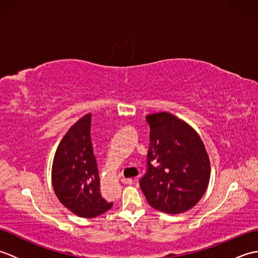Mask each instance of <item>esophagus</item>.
Segmentation results:
<instances>
[{"mask_svg": "<svg viewBox=\"0 0 258 258\" xmlns=\"http://www.w3.org/2000/svg\"><path fill=\"white\" fill-rule=\"evenodd\" d=\"M120 182H122L123 184H126V185H131L133 183V179L132 178H122L120 179Z\"/></svg>", "mask_w": 258, "mask_h": 258, "instance_id": "esophagus-1", "label": "esophagus"}]
</instances>
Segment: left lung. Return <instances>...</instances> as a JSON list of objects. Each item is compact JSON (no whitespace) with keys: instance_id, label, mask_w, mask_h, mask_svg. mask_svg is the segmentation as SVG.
<instances>
[{"instance_id":"obj_1","label":"left lung","mask_w":258,"mask_h":258,"mask_svg":"<svg viewBox=\"0 0 258 258\" xmlns=\"http://www.w3.org/2000/svg\"><path fill=\"white\" fill-rule=\"evenodd\" d=\"M92 114L83 115L59 142L52 164V185L58 201L80 217L111 210L100 193V175L91 139Z\"/></svg>"}]
</instances>
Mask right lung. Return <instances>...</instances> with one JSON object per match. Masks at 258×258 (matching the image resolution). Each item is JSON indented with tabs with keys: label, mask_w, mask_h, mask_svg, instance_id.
<instances>
[{
	"label": "right lung",
	"mask_w": 258,
	"mask_h": 258,
	"mask_svg": "<svg viewBox=\"0 0 258 258\" xmlns=\"http://www.w3.org/2000/svg\"><path fill=\"white\" fill-rule=\"evenodd\" d=\"M147 173L140 187L149 204L167 214L193 208L204 196L211 177L210 157L199 133L167 112L149 114Z\"/></svg>",
	"instance_id": "1"
}]
</instances>
